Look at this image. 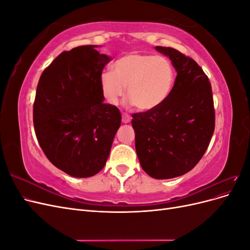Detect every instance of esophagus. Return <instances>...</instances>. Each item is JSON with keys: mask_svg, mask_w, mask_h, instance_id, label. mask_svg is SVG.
Listing matches in <instances>:
<instances>
[{"mask_svg": "<svg viewBox=\"0 0 250 250\" xmlns=\"http://www.w3.org/2000/svg\"><path fill=\"white\" fill-rule=\"evenodd\" d=\"M130 121H131V117L129 115H127V113H123V115H122V122L124 124H127V123H129Z\"/></svg>", "mask_w": 250, "mask_h": 250, "instance_id": "34e87169", "label": "esophagus"}]
</instances>
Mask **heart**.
Returning a JSON list of instances; mask_svg holds the SVG:
<instances>
[{"instance_id": "b5f03b06", "label": "heart", "mask_w": 250, "mask_h": 250, "mask_svg": "<svg viewBox=\"0 0 250 250\" xmlns=\"http://www.w3.org/2000/svg\"><path fill=\"white\" fill-rule=\"evenodd\" d=\"M173 83L174 69L168 58L137 52L119 58L113 63V72L104 71L100 76L102 94L108 103L118 104L126 92L127 102L142 111L162 105Z\"/></svg>"}]
</instances>
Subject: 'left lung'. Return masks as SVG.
<instances>
[{
  "mask_svg": "<svg viewBox=\"0 0 250 250\" xmlns=\"http://www.w3.org/2000/svg\"><path fill=\"white\" fill-rule=\"evenodd\" d=\"M155 50L170 58L175 83L160 106L133 113L131 125L143 170L155 179H169L201 160L214 133L215 109L210 83L197 62L173 48Z\"/></svg>",
  "mask_w": 250,
  "mask_h": 250,
  "instance_id": "1",
  "label": "left lung"
}]
</instances>
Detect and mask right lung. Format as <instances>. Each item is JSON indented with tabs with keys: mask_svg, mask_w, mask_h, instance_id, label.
<instances>
[{
	"mask_svg": "<svg viewBox=\"0 0 250 250\" xmlns=\"http://www.w3.org/2000/svg\"><path fill=\"white\" fill-rule=\"evenodd\" d=\"M98 46L59 54L44 70L36 88L33 123L48 160L73 177H90L108 158L121 125V112L104 103L100 76L111 57Z\"/></svg>",
	"mask_w": 250,
	"mask_h": 250,
	"instance_id": "1",
	"label": "right lung"
}]
</instances>
